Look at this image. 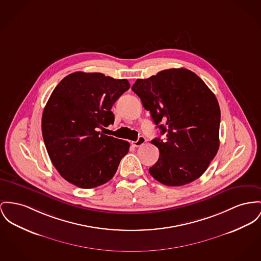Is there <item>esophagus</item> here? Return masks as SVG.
<instances>
[{"instance_id":"34e87169","label":"esophagus","mask_w":261,"mask_h":261,"mask_svg":"<svg viewBox=\"0 0 261 261\" xmlns=\"http://www.w3.org/2000/svg\"><path fill=\"white\" fill-rule=\"evenodd\" d=\"M145 141H146L145 138H143V137H139L137 141H133V145H134V146H136V147H139V146H141L142 144H144V143H145Z\"/></svg>"}]
</instances>
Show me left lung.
<instances>
[{
    "label": "left lung",
    "mask_w": 261,
    "mask_h": 261,
    "mask_svg": "<svg viewBox=\"0 0 261 261\" xmlns=\"http://www.w3.org/2000/svg\"><path fill=\"white\" fill-rule=\"evenodd\" d=\"M132 90L150 112L160 134H166V140H151L160 155L149 168L150 175L166 186H183L198 179L220 146L221 111L214 93L185 68L138 79Z\"/></svg>",
    "instance_id": "obj_1"
}]
</instances>
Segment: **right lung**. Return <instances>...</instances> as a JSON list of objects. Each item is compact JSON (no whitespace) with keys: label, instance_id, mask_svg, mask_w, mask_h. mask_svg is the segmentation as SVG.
<instances>
[{"label":"right lung","instance_id":"add662e5","mask_svg":"<svg viewBox=\"0 0 261 261\" xmlns=\"http://www.w3.org/2000/svg\"><path fill=\"white\" fill-rule=\"evenodd\" d=\"M129 86L126 79L74 72L53 90L42 114V137L54 167L71 184L95 188L117 172L129 143L99 128L114 123L111 109Z\"/></svg>","mask_w":261,"mask_h":261}]
</instances>
